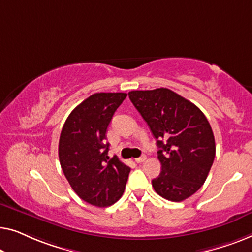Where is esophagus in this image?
<instances>
[{
    "label": "esophagus",
    "mask_w": 252,
    "mask_h": 252,
    "mask_svg": "<svg viewBox=\"0 0 252 252\" xmlns=\"http://www.w3.org/2000/svg\"><path fill=\"white\" fill-rule=\"evenodd\" d=\"M145 160H146V157H145V155H141L140 158H134V161H136L137 163H143Z\"/></svg>",
    "instance_id": "1"
}]
</instances>
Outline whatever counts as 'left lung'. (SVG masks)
<instances>
[{
	"instance_id": "obj_1",
	"label": "left lung",
	"mask_w": 252,
	"mask_h": 252,
	"mask_svg": "<svg viewBox=\"0 0 252 252\" xmlns=\"http://www.w3.org/2000/svg\"><path fill=\"white\" fill-rule=\"evenodd\" d=\"M129 98L160 148L155 192L172 202L186 200L201 189L215 160L210 123L197 106L166 88L130 91Z\"/></svg>"
}]
</instances>
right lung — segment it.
I'll use <instances>...</instances> for the list:
<instances>
[{
  "label": "right lung",
  "instance_id": "add662e5",
  "mask_svg": "<svg viewBox=\"0 0 252 252\" xmlns=\"http://www.w3.org/2000/svg\"><path fill=\"white\" fill-rule=\"evenodd\" d=\"M123 92L94 94L73 109L59 138V161L74 192L83 201L102 208L114 204L125 192L130 168L109 158L106 131Z\"/></svg>",
  "mask_w": 252,
  "mask_h": 252
}]
</instances>
